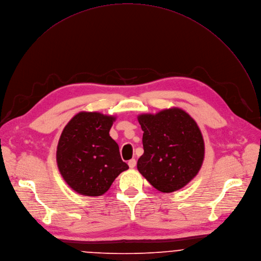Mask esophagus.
<instances>
[{"mask_svg": "<svg viewBox=\"0 0 261 261\" xmlns=\"http://www.w3.org/2000/svg\"><path fill=\"white\" fill-rule=\"evenodd\" d=\"M127 164H128V167L130 169H134L136 167V165H137V162H136V160H130V161H128Z\"/></svg>", "mask_w": 261, "mask_h": 261, "instance_id": "obj_1", "label": "esophagus"}]
</instances>
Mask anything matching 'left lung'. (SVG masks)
Returning a JSON list of instances; mask_svg holds the SVG:
<instances>
[{"label": "left lung", "instance_id": "obj_1", "mask_svg": "<svg viewBox=\"0 0 261 261\" xmlns=\"http://www.w3.org/2000/svg\"><path fill=\"white\" fill-rule=\"evenodd\" d=\"M138 120L144 132V153L137 164L140 174L161 192L186 186L204 159V142L195 120L177 107L140 114Z\"/></svg>", "mask_w": 261, "mask_h": 261}]
</instances>
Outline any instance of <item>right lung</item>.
<instances>
[{
	"label": "right lung",
	"instance_id": "right-lung-1",
	"mask_svg": "<svg viewBox=\"0 0 261 261\" xmlns=\"http://www.w3.org/2000/svg\"><path fill=\"white\" fill-rule=\"evenodd\" d=\"M114 115L81 111L65 126L57 148V164L65 182L85 196H100L128 169L109 132Z\"/></svg>",
	"mask_w": 261,
	"mask_h": 261
}]
</instances>
